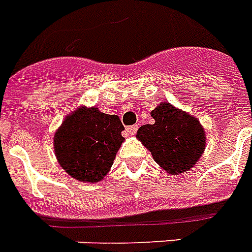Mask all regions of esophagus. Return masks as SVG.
Masks as SVG:
<instances>
[{
	"mask_svg": "<svg viewBox=\"0 0 252 252\" xmlns=\"http://www.w3.org/2000/svg\"><path fill=\"white\" fill-rule=\"evenodd\" d=\"M126 131H127L128 135H135L136 131H138V125H132V126H128L126 128Z\"/></svg>",
	"mask_w": 252,
	"mask_h": 252,
	"instance_id": "34e87169",
	"label": "esophagus"
}]
</instances>
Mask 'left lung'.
<instances>
[{"instance_id":"left-lung-1","label":"left lung","mask_w":252,"mask_h":252,"mask_svg":"<svg viewBox=\"0 0 252 252\" xmlns=\"http://www.w3.org/2000/svg\"><path fill=\"white\" fill-rule=\"evenodd\" d=\"M154 125H143L136 138L169 174L190 170L206 150V132L195 117L161 102L151 112Z\"/></svg>"}]
</instances>
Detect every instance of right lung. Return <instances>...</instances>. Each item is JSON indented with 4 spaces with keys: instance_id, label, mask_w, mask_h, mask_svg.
<instances>
[{
    "instance_id": "right-lung-1",
    "label": "right lung",
    "mask_w": 252,
    "mask_h": 252,
    "mask_svg": "<svg viewBox=\"0 0 252 252\" xmlns=\"http://www.w3.org/2000/svg\"><path fill=\"white\" fill-rule=\"evenodd\" d=\"M120 117L80 106L70 113L54 134V152L70 177L80 182L96 183L113 165L125 138Z\"/></svg>"
}]
</instances>
